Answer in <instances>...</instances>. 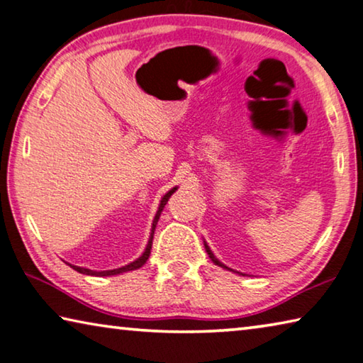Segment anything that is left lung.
<instances>
[{"mask_svg":"<svg viewBox=\"0 0 363 363\" xmlns=\"http://www.w3.org/2000/svg\"><path fill=\"white\" fill-rule=\"evenodd\" d=\"M204 247H206V252H207V254H209V257H211V260H212V262H213V264H216V265H218V267H223V269H227V270H231V269H228V267H227V265H223V264L220 262V260H218V259L216 257V255H213V254H212V251H211V247H209V246H207V245H206V242H204ZM231 272H233V270H231Z\"/></svg>","mask_w":363,"mask_h":363,"instance_id":"obj_1","label":"left lung"}]
</instances>
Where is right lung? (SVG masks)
<instances>
[{"label": "right lung", "instance_id": "obj_1", "mask_svg": "<svg viewBox=\"0 0 363 363\" xmlns=\"http://www.w3.org/2000/svg\"><path fill=\"white\" fill-rule=\"evenodd\" d=\"M175 189H177V188H172L170 191L164 196L162 201H160L159 211H157L156 217H154V220H152V230H151V238H150V241H147V246H146V249H145V252H143L141 257H140V259H136L135 262L128 264V265H125V267H121V269H114V270H104V272H94V270H90V269H83V267H77V265H70V264H69V265L72 267V269H74L75 272L83 273V275H91V277H111V275H118V273H123V272H130V270H136V269H140V267H143V265L146 264L147 257H150V254H151V246H152V236H154V230H156V225H157V220H159V217H160V212H162L164 206L167 204V201H169L170 196L175 193Z\"/></svg>", "mask_w": 363, "mask_h": 363}]
</instances>
